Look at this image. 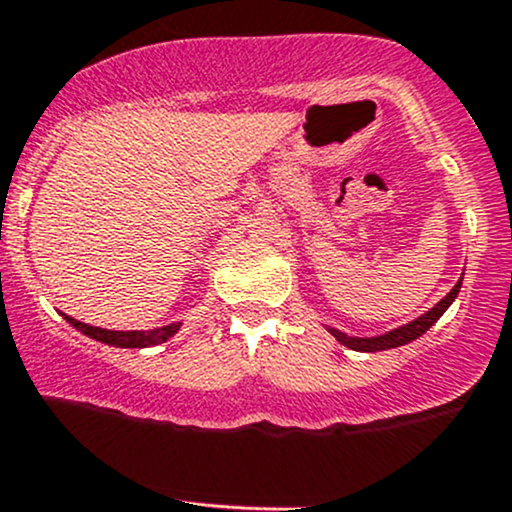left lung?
Instances as JSON below:
<instances>
[{
  "mask_svg": "<svg viewBox=\"0 0 512 512\" xmlns=\"http://www.w3.org/2000/svg\"><path fill=\"white\" fill-rule=\"evenodd\" d=\"M459 289H462V279H459V282L454 284V289L449 291L445 299H442L440 303H435V306H432L428 313H423L420 318L411 320V323L401 325V328L391 330V333L379 335V338H350V335L340 333V330H333V328H328V330L335 335V340H338L340 345L350 347V350H357V352H381V350H391V347L408 345L411 340L420 338V335H423L432 323H437V318H440L442 313L447 311L449 303L457 299Z\"/></svg>",
  "mask_w": 512,
  "mask_h": 512,
  "instance_id": "left-lung-1",
  "label": "left lung"
}]
</instances>
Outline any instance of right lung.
Wrapping results in <instances>:
<instances>
[{
    "instance_id": "right-lung-1",
    "label": "right lung",
    "mask_w": 512,
    "mask_h": 512,
    "mask_svg": "<svg viewBox=\"0 0 512 512\" xmlns=\"http://www.w3.org/2000/svg\"><path fill=\"white\" fill-rule=\"evenodd\" d=\"M65 316V313H63ZM65 320L70 325H75L80 333L87 335V338L104 342V345H114V347H153L157 342H165L167 338H172L174 333L179 330V323L165 325L160 330H150V333H138V330H104V328H94V325L80 323V320L65 316Z\"/></svg>"
}]
</instances>
